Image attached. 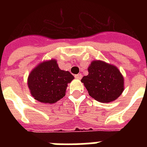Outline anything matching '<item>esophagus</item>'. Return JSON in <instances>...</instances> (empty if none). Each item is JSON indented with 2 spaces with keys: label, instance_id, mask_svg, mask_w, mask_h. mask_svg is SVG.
I'll use <instances>...</instances> for the list:
<instances>
[{
  "label": "esophagus",
  "instance_id": "1",
  "mask_svg": "<svg viewBox=\"0 0 147 147\" xmlns=\"http://www.w3.org/2000/svg\"><path fill=\"white\" fill-rule=\"evenodd\" d=\"M75 78H77V79H81V78H82V75H81V74H77V75H75Z\"/></svg>",
  "mask_w": 147,
  "mask_h": 147
}]
</instances>
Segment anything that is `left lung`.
Segmentation results:
<instances>
[{
  "label": "left lung",
  "instance_id": "1",
  "mask_svg": "<svg viewBox=\"0 0 147 147\" xmlns=\"http://www.w3.org/2000/svg\"><path fill=\"white\" fill-rule=\"evenodd\" d=\"M88 75L81 82L84 83L91 97L99 102L116 100L123 91V78L118 69L102 61H94L88 67Z\"/></svg>",
  "mask_w": 147,
  "mask_h": 147
}]
</instances>
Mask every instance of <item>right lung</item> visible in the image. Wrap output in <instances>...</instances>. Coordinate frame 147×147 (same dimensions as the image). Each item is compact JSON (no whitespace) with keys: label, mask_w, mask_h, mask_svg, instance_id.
Instances as JSON below:
<instances>
[{"label":"right lung","mask_w":147,"mask_h":147,"mask_svg":"<svg viewBox=\"0 0 147 147\" xmlns=\"http://www.w3.org/2000/svg\"><path fill=\"white\" fill-rule=\"evenodd\" d=\"M74 79L69 71L59 68L55 59L40 63L28 77L32 96L42 103L53 104L65 95L68 83Z\"/></svg>","instance_id":"add662e5"}]
</instances>
